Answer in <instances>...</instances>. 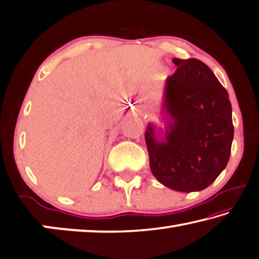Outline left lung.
Segmentation results:
<instances>
[{"label":"left lung","mask_w":259,"mask_h":259,"mask_svg":"<svg viewBox=\"0 0 259 259\" xmlns=\"http://www.w3.org/2000/svg\"><path fill=\"white\" fill-rule=\"evenodd\" d=\"M177 71L165 81L164 130L148 124L150 169L177 192H200L226 167L234 127L228 93L209 66L196 58H173Z\"/></svg>","instance_id":"obj_1"}]
</instances>
